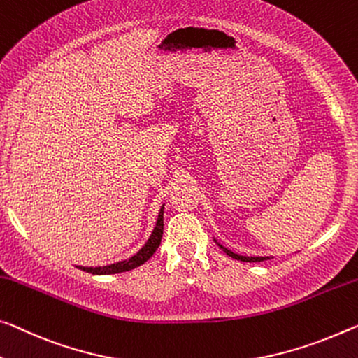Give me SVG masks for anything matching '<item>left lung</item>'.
<instances>
[{"label": "left lung", "instance_id": "left-lung-1", "mask_svg": "<svg viewBox=\"0 0 358 358\" xmlns=\"http://www.w3.org/2000/svg\"><path fill=\"white\" fill-rule=\"evenodd\" d=\"M217 243V240H214ZM217 246H221L224 252H227L230 257H234L236 261H243V262H261V261H266V259H271L268 256H241V255H236V252L230 251L229 248H224L221 243H217Z\"/></svg>", "mask_w": 358, "mask_h": 358}]
</instances>
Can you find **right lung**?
Segmentation results:
<instances>
[{
    "mask_svg": "<svg viewBox=\"0 0 358 358\" xmlns=\"http://www.w3.org/2000/svg\"><path fill=\"white\" fill-rule=\"evenodd\" d=\"M163 210L164 205L160 208V213H158V219L155 224V229H153L152 235L148 236V240L145 241V245L136 252L134 256H131L129 259L124 261H118L110 264V266H102V267H83V266H76L81 271H85L87 273L92 275H110V273H120V272H128L133 271V268L142 266V264L147 262L150 257L153 256V252L157 251L158 246L162 243V236H163Z\"/></svg>",
    "mask_w": 358,
    "mask_h": 358,
    "instance_id": "right-lung-1",
    "label": "right lung"
}]
</instances>
